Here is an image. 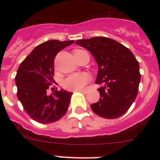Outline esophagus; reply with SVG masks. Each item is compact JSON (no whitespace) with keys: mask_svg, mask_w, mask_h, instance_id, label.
<instances>
[{"mask_svg":"<svg viewBox=\"0 0 160 160\" xmlns=\"http://www.w3.org/2000/svg\"><path fill=\"white\" fill-rule=\"evenodd\" d=\"M77 91H81V92H83V93H87V90H77Z\"/></svg>","mask_w":160,"mask_h":160,"instance_id":"esophagus-1","label":"esophagus"}]
</instances>
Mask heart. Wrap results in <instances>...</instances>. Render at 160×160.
<instances>
[{"mask_svg": "<svg viewBox=\"0 0 160 160\" xmlns=\"http://www.w3.org/2000/svg\"><path fill=\"white\" fill-rule=\"evenodd\" d=\"M90 79L87 73H73L63 81V87L69 90H80L89 82Z\"/></svg>", "mask_w": 160, "mask_h": 160, "instance_id": "obj_1", "label": "heart"}]
</instances>
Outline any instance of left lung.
<instances>
[{
    "label": "left lung",
    "instance_id": "left-lung-1",
    "mask_svg": "<svg viewBox=\"0 0 160 160\" xmlns=\"http://www.w3.org/2000/svg\"><path fill=\"white\" fill-rule=\"evenodd\" d=\"M91 53L98 65L95 83L102 85L98 102L90 107L105 118H117L128 111L135 100L140 82L139 65L131 51L119 42L95 37L76 41Z\"/></svg>",
    "mask_w": 160,
    "mask_h": 160
}]
</instances>
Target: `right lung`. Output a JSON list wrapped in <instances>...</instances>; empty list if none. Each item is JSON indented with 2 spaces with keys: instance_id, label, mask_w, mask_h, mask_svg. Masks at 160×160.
Listing matches in <instances>:
<instances>
[{
  "instance_id": "obj_1",
  "label": "right lung",
  "mask_w": 160,
  "mask_h": 160,
  "mask_svg": "<svg viewBox=\"0 0 160 160\" xmlns=\"http://www.w3.org/2000/svg\"><path fill=\"white\" fill-rule=\"evenodd\" d=\"M73 41L49 40L40 44L25 58L18 68L15 82L18 98L29 116L43 124L56 122L64 116L73 93L65 90L53 91V62L56 55ZM57 89V88H56Z\"/></svg>"
}]
</instances>
